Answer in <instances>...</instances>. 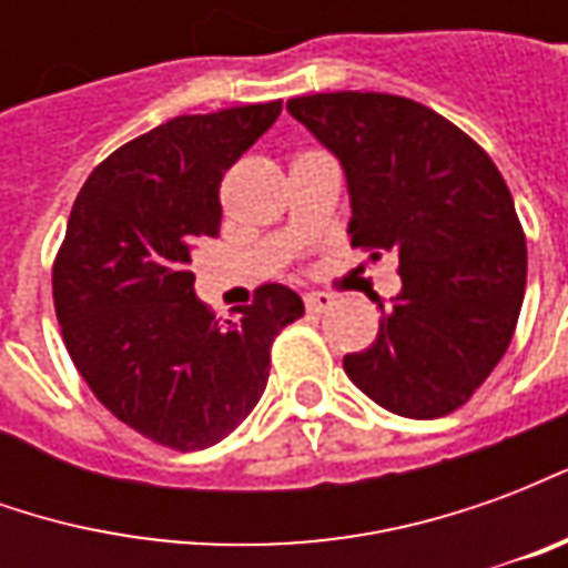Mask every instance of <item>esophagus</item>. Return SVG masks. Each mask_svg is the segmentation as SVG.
Wrapping results in <instances>:
<instances>
[{
	"label": "esophagus",
	"mask_w": 568,
	"mask_h": 568,
	"mask_svg": "<svg viewBox=\"0 0 568 568\" xmlns=\"http://www.w3.org/2000/svg\"><path fill=\"white\" fill-rule=\"evenodd\" d=\"M304 307H307V313H325V310L334 307V297L328 292H310V295H304Z\"/></svg>",
	"instance_id": "1"
}]
</instances>
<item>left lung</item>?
Segmentation results:
<instances>
[{
  "label": "left lung",
  "mask_w": 568,
  "mask_h": 568,
  "mask_svg": "<svg viewBox=\"0 0 568 568\" xmlns=\"http://www.w3.org/2000/svg\"><path fill=\"white\" fill-rule=\"evenodd\" d=\"M341 161L353 246L398 261L377 341L344 356L371 402L435 419L463 407L511 344L526 236L511 191L471 136L393 93H313L285 105Z\"/></svg>",
  "instance_id": "1"
}]
</instances>
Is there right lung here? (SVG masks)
<instances>
[{
    "mask_svg": "<svg viewBox=\"0 0 568 568\" xmlns=\"http://www.w3.org/2000/svg\"><path fill=\"white\" fill-rule=\"evenodd\" d=\"M283 100L179 115L109 154L81 185L54 261L63 344L100 405L142 438L203 450L258 405L273 337L304 316L280 283L234 320L194 295L191 255L222 224L224 173Z\"/></svg>",
    "mask_w": 568,
    "mask_h": 568,
    "instance_id": "right-lung-1",
    "label": "right lung"
}]
</instances>
